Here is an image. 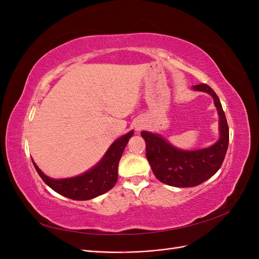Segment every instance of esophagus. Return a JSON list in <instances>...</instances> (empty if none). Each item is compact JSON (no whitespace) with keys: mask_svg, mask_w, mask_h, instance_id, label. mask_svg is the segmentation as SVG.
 <instances>
[{"mask_svg":"<svg viewBox=\"0 0 259 259\" xmlns=\"http://www.w3.org/2000/svg\"><path fill=\"white\" fill-rule=\"evenodd\" d=\"M137 130L140 131V130H142V126H140V125H137Z\"/></svg>","mask_w":259,"mask_h":259,"instance_id":"obj_1","label":"esophagus"}]
</instances>
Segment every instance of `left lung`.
Here are the masks:
<instances>
[{
    "label": "left lung",
    "instance_id": "obj_1",
    "mask_svg": "<svg viewBox=\"0 0 259 259\" xmlns=\"http://www.w3.org/2000/svg\"><path fill=\"white\" fill-rule=\"evenodd\" d=\"M193 90L213 96L219 114L221 138L209 148L185 151L169 145L158 134L142 132L146 142V156L153 174L163 184L173 187H194L210 178L221 168L229 144V127L217 94L207 84L194 85Z\"/></svg>",
    "mask_w": 259,
    "mask_h": 259
}]
</instances>
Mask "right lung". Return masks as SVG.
I'll use <instances>...</instances> for the list:
<instances>
[{
    "label": "right lung",
    "instance_id": "right-lung-1",
    "mask_svg": "<svg viewBox=\"0 0 259 259\" xmlns=\"http://www.w3.org/2000/svg\"><path fill=\"white\" fill-rule=\"evenodd\" d=\"M133 131L126 135L116 139L109 148L101 161L85 174L66 179H52L44 175L41 169L33 165L43 182L51 187L54 191L72 200H91L109 191L114 187L117 180V166Z\"/></svg>",
    "mask_w": 259,
    "mask_h": 259
}]
</instances>
